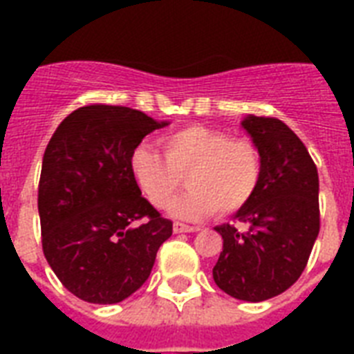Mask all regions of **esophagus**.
I'll return each mask as SVG.
<instances>
[{"mask_svg":"<svg viewBox=\"0 0 354 354\" xmlns=\"http://www.w3.org/2000/svg\"><path fill=\"white\" fill-rule=\"evenodd\" d=\"M174 233H194L198 232V226H187V224H182V222H174V226H172Z\"/></svg>","mask_w":354,"mask_h":354,"instance_id":"obj_1","label":"esophagus"}]
</instances>
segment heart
<instances>
[{
	"mask_svg": "<svg viewBox=\"0 0 354 354\" xmlns=\"http://www.w3.org/2000/svg\"><path fill=\"white\" fill-rule=\"evenodd\" d=\"M165 156L149 145L132 152V176L156 207H165L183 182L189 191L169 211L183 221H200L216 211L227 216L253 198L261 182L263 160L250 139H232L216 128L191 124L161 139Z\"/></svg>",
	"mask_w": 354,
	"mask_h": 354,
	"instance_id": "1",
	"label": "heart"
}]
</instances>
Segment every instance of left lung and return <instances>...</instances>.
Wrapping results in <instances>:
<instances>
[{
	"label": "left lung",
	"instance_id": "8db88e82",
	"mask_svg": "<svg viewBox=\"0 0 354 354\" xmlns=\"http://www.w3.org/2000/svg\"><path fill=\"white\" fill-rule=\"evenodd\" d=\"M241 127L263 160L261 182L233 221L215 230L222 252L213 268L227 296L259 303L290 288L307 266L319 233L318 169L301 139L274 118L248 115Z\"/></svg>",
	"mask_w": 354,
	"mask_h": 354
}]
</instances>
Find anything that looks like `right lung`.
Listing matches in <instances>:
<instances>
[{
	"mask_svg": "<svg viewBox=\"0 0 354 354\" xmlns=\"http://www.w3.org/2000/svg\"><path fill=\"white\" fill-rule=\"evenodd\" d=\"M127 106L91 104L69 113L41 161V248L60 283L80 299L112 305L149 279L172 235L141 196L130 158L147 133L167 127Z\"/></svg>",
	"mask_w": 354,
	"mask_h": 354,
	"instance_id": "add662e5",
	"label": "right lung"
}]
</instances>
